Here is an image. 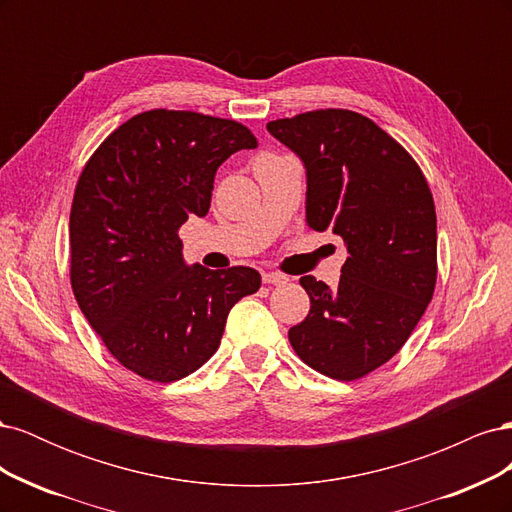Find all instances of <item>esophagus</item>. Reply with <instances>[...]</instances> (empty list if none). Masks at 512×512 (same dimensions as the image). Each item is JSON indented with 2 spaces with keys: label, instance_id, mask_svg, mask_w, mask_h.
<instances>
[{
  "label": "esophagus",
  "instance_id": "1",
  "mask_svg": "<svg viewBox=\"0 0 512 512\" xmlns=\"http://www.w3.org/2000/svg\"><path fill=\"white\" fill-rule=\"evenodd\" d=\"M262 282L280 286V284H286V282H288V277L282 275V273H277V271H265V273H262Z\"/></svg>",
  "mask_w": 512,
  "mask_h": 512
}]
</instances>
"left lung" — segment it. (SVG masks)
I'll return each mask as SVG.
<instances>
[{
	"mask_svg": "<svg viewBox=\"0 0 512 512\" xmlns=\"http://www.w3.org/2000/svg\"><path fill=\"white\" fill-rule=\"evenodd\" d=\"M267 130L305 166V222L342 237L337 288L301 277L309 314L288 339L335 380H356L399 352L436 288V207L421 168L374 121L344 111L269 121Z\"/></svg>",
	"mask_w": 512,
	"mask_h": 512,
	"instance_id": "left-lung-1",
	"label": "left lung"
}]
</instances>
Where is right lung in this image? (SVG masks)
Returning a JSON list of instances; mask_svg holds the SVG:
<instances>
[{
  "label": "right lung",
  "mask_w": 512,
  "mask_h": 512,
  "mask_svg": "<svg viewBox=\"0 0 512 512\" xmlns=\"http://www.w3.org/2000/svg\"><path fill=\"white\" fill-rule=\"evenodd\" d=\"M258 143L245 126L147 111L85 164L70 211V282L104 346L134 374L175 382L218 350L228 312L260 288L250 267L183 260L181 224L205 218L222 162Z\"/></svg>",
  "instance_id": "obj_1"
}]
</instances>
